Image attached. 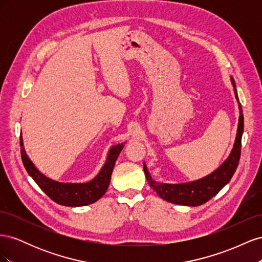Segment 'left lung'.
Masks as SVG:
<instances>
[{"instance_id": "8db88e82", "label": "left lung", "mask_w": 262, "mask_h": 262, "mask_svg": "<svg viewBox=\"0 0 262 262\" xmlns=\"http://www.w3.org/2000/svg\"><path fill=\"white\" fill-rule=\"evenodd\" d=\"M232 84L234 86V92L237 101H238L239 107V120L238 128H237L236 140L234 143V147L231 154L227 157V160L222 164L220 167L211 172L210 175L205 176L199 180H194L191 182H185V184H163V182H157L152 179V176L146 168L144 164V173L148 181L150 188L155 190L156 193L160 195L162 199L168 201L173 204L188 205V207H198L209 201L210 199L217 194L220 190L223 188L229 180L233 177L234 172L238 166L241 149H242V136L244 131V116L242 105L237 95L236 86L234 78L231 77Z\"/></svg>"}]
</instances>
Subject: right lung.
Segmentation results:
<instances>
[{"instance_id": "add662e5", "label": "right lung", "mask_w": 262, "mask_h": 262, "mask_svg": "<svg viewBox=\"0 0 262 262\" xmlns=\"http://www.w3.org/2000/svg\"><path fill=\"white\" fill-rule=\"evenodd\" d=\"M20 154L24 166L29 176L35 180L42 191L51 200L66 207H84L99 200L107 191L110 178L115 167L117 158L122 150L124 143L113 146L109 149L105 165L102 166L98 175L89 182L73 184V182H59L46 177L39 171L35 165L29 160L24 148L23 139L20 136Z\"/></svg>"}]
</instances>
